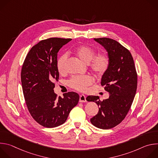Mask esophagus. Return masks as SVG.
Masks as SVG:
<instances>
[{"label": "esophagus", "instance_id": "1", "mask_svg": "<svg viewBox=\"0 0 158 158\" xmlns=\"http://www.w3.org/2000/svg\"><path fill=\"white\" fill-rule=\"evenodd\" d=\"M79 102H86V97L84 94L80 95Z\"/></svg>", "mask_w": 158, "mask_h": 158}]
</instances>
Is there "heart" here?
<instances>
[{
    "instance_id": "b5f03b06",
    "label": "heart",
    "mask_w": 158,
    "mask_h": 158,
    "mask_svg": "<svg viewBox=\"0 0 158 158\" xmlns=\"http://www.w3.org/2000/svg\"><path fill=\"white\" fill-rule=\"evenodd\" d=\"M74 53L77 57L84 63L90 66L93 72L97 76H102L107 71L109 65V58L104 54H96L95 51L91 47L81 45L74 49ZM67 55L64 54L62 55L57 60V67L60 74H64L66 71V62ZM93 82V78L90 76H74L69 81V85L80 92L85 91L87 87L91 85Z\"/></svg>"
}]
</instances>
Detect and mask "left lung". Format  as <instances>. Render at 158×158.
Instances as JSON below:
<instances>
[{
  "mask_svg": "<svg viewBox=\"0 0 158 158\" xmlns=\"http://www.w3.org/2000/svg\"><path fill=\"white\" fill-rule=\"evenodd\" d=\"M94 39L104 48L109 58V67L101 82L109 97L101 101L99 96H89L86 100L99 106L98 113L91 123L98 128L108 129L121 123L127 115L136 93L138 76L129 50L114 39Z\"/></svg>",
  "mask_w": 158,
  "mask_h": 158,
  "instance_id": "1",
  "label": "left lung"
}]
</instances>
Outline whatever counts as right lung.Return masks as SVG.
Masks as SVG:
<instances>
[{
  "label": "right lung",
  "instance_id": "1",
  "mask_svg": "<svg viewBox=\"0 0 158 158\" xmlns=\"http://www.w3.org/2000/svg\"><path fill=\"white\" fill-rule=\"evenodd\" d=\"M71 39L42 40L27 54L21 71V82L27 109L34 119L51 128L64 124L79 100L74 92L57 97L54 91L58 81L57 52Z\"/></svg>",
  "mask_w": 158,
  "mask_h": 158
}]
</instances>
